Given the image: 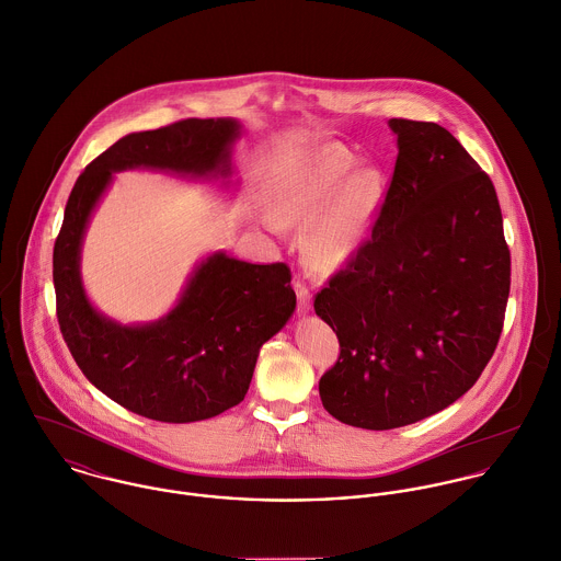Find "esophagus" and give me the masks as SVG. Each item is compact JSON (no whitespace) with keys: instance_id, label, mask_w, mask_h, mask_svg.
I'll use <instances>...</instances> for the list:
<instances>
[{"instance_id":"1","label":"esophagus","mask_w":561,"mask_h":561,"mask_svg":"<svg viewBox=\"0 0 561 561\" xmlns=\"http://www.w3.org/2000/svg\"><path fill=\"white\" fill-rule=\"evenodd\" d=\"M295 290H297V304H299V310L301 312H308L310 310V304H312V293H310V286L297 277L295 279Z\"/></svg>"}]
</instances>
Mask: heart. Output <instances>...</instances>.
I'll use <instances>...</instances> for the list:
<instances>
[{"label": "heart", "instance_id": "obj_1", "mask_svg": "<svg viewBox=\"0 0 561 561\" xmlns=\"http://www.w3.org/2000/svg\"><path fill=\"white\" fill-rule=\"evenodd\" d=\"M355 169L348 149L332 145L293 169L275 188V213L286 224H306V251L317 268L346 262L364 242L381 202L383 180L377 169Z\"/></svg>", "mask_w": 561, "mask_h": 561}]
</instances>
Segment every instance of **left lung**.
<instances>
[{
  "instance_id": "8db88e82",
  "label": "left lung",
  "mask_w": 561,
  "mask_h": 561,
  "mask_svg": "<svg viewBox=\"0 0 561 561\" xmlns=\"http://www.w3.org/2000/svg\"><path fill=\"white\" fill-rule=\"evenodd\" d=\"M399 153L370 233L314 297L340 355L319 392L359 430L423 421L494 355L512 260L494 184L438 123L390 118Z\"/></svg>"
}]
</instances>
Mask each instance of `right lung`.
<instances>
[{
  "mask_svg": "<svg viewBox=\"0 0 561 561\" xmlns=\"http://www.w3.org/2000/svg\"><path fill=\"white\" fill-rule=\"evenodd\" d=\"M236 136L231 118H184L123 136L78 178L54 244L56 317L76 364L106 397L151 421H204L244 399L260 346L297 306L293 273L284 262L249 264L215 253L169 317L121 328L98 314L84 295V227L113 171L151 167L227 175Z\"/></svg>",
  "mask_w": 561,
  "mask_h": 561,
  "instance_id": "1",
  "label": "right lung"
}]
</instances>
